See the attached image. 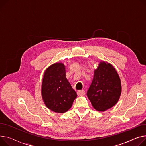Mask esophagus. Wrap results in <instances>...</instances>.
Wrapping results in <instances>:
<instances>
[{"label":"esophagus","instance_id":"1","mask_svg":"<svg viewBox=\"0 0 146 146\" xmlns=\"http://www.w3.org/2000/svg\"><path fill=\"white\" fill-rule=\"evenodd\" d=\"M77 93V94H78L79 96H83V95H84V94H85V92H84V90H79Z\"/></svg>","mask_w":146,"mask_h":146}]
</instances>
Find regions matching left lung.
I'll list each match as a JSON object with an SVG mask.
<instances>
[{
  "label": "left lung",
  "mask_w": 146,
  "mask_h": 146,
  "mask_svg": "<svg viewBox=\"0 0 146 146\" xmlns=\"http://www.w3.org/2000/svg\"><path fill=\"white\" fill-rule=\"evenodd\" d=\"M121 93L120 78L114 66L108 62H100L94 71L92 82L87 92L93 108L105 111L119 101Z\"/></svg>",
  "instance_id": "obj_1"
}]
</instances>
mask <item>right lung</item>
I'll list each match as a JSON object with an SVG mask.
<instances>
[{
	"instance_id": "1",
	"label": "right lung",
	"mask_w": 146,
	"mask_h": 146,
	"mask_svg": "<svg viewBox=\"0 0 146 146\" xmlns=\"http://www.w3.org/2000/svg\"><path fill=\"white\" fill-rule=\"evenodd\" d=\"M41 93L45 105L50 110L64 113L71 108L77 95L66 78L63 63H54L46 69Z\"/></svg>"
}]
</instances>
